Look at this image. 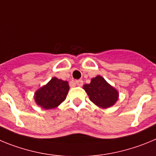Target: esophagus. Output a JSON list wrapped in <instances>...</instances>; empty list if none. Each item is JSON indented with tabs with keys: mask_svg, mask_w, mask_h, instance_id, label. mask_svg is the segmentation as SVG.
<instances>
[{
	"mask_svg": "<svg viewBox=\"0 0 156 156\" xmlns=\"http://www.w3.org/2000/svg\"><path fill=\"white\" fill-rule=\"evenodd\" d=\"M75 83H76L77 85H78V86H81V85H83V81L82 80H77L76 81H75Z\"/></svg>",
	"mask_w": 156,
	"mask_h": 156,
	"instance_id": "esophagus-1",
	"label": "esophagus"
}]
</instances>
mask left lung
Here are the masks:
<instances>
[{
  "label": "left lung",
  "instance_id": "obj_1",
  "mask_svg": "<svg viewBox=\"0 0 156 156\" xmlns=\"http://www.w3.org/2000/svg\"><path fill=\"white\" fill-rule=\"evenodd\" d=\"M83 88L94 104L102 109L113 106L118 99L117 90L99 75L92 78L90 83L85 84Z\"/></svg>",
  "mask_w": 156,
  "mask_h": 156
}]
</instances>
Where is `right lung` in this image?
<instances>
[{"label":"right lung","instance_id":"1","mask_svg":"<svg viewBox=\"0 0 156 156\" xmlns=\"http://www.w3.org/2000/svg\"><path fill=\"white\" fill-rule=\"evenodd\" d=\"M68 91V81L54 77L47 85L35 92L34 99L36 104L43 109H54L65 100Z\"/></svg>","mask_w":156,"mask_h":156}]
</instances>
